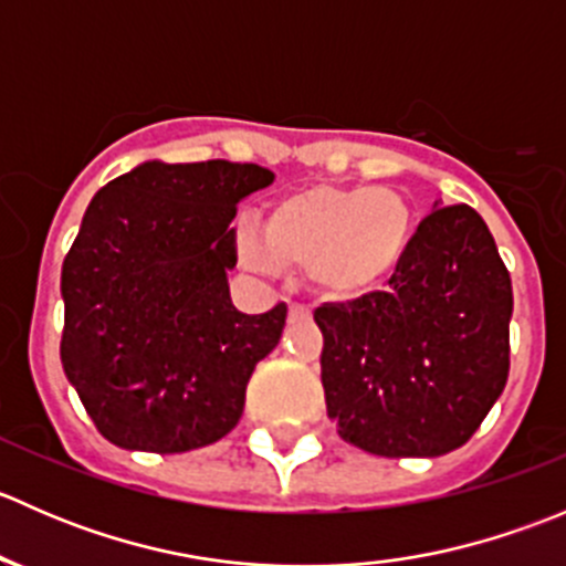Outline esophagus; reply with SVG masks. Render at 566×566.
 <instances>
[{
    "label": "esophagus",
    "instance_id": "obj_1",
    "mask_svg": "<svg viewBox=\"0 0 566 566\" xmlns=\"http://www.w3.org/2000/svg\"><path fill=\"white\" fill-rule=\"evenodd\" d=\"M310 306H301V304H290V317H310Z\"/></svg>",
    "mask_w": 566,
    "mask_h": 566
}]
</instances>
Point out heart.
<instances>
[{
  "instance_id": "heart-1",
  "label": "heart",
  "mask_w": 566,
  "mask_h": 566,
  "mask_svg": "<svg viewBox=\"0 0 566 566\" xmlns=\"http://www.w3.org/2000/svg\"><path fill=\"white\" fill-rule=\"evenodd\" d=\"M416 227L399 191L317 182L273 199L262 227L241 221L235 256L262 276L301 271L319 298L356 301L402 271Z\"/></svg>"
}]
</instances>
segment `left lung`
Here are the masks:
<instances>
[{"label":"left lung","mask_w":566,"mask_h":566,"mask_svg":"<svg viewBox=\"0 0 566 566\" xmlns=\"http://www.w3.org/2000/svg\"><path fill=\"white\" fill-rule=\"evenodd\" d=\"M510 317L512 279L482 216L436 208L389 287L315 312L336 432L380 458L460 449L510 378Z\"/></svg>","instance_id":"1"}]
</instances>
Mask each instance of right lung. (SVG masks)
Listing matches in <instances>:
<instances>
[{
	"label": "right lung",
	"mask_w": 566,
	"mask_h": 566,
	"mask_svg": "<svg viewBox=\"0 0 566 566\" xmlns=\"http://www.w3.org/2000/svg\"><path fill=\"white\" fill-rule=\"evenodd\" d=\"M273 182L256 164L150 161L90 202L62 262L60 358L101 436L177 454L238 424L287 306H232L238 202Z\"/></svg>",
	"instance_id": "right-lung-1"
}]
</instances>
